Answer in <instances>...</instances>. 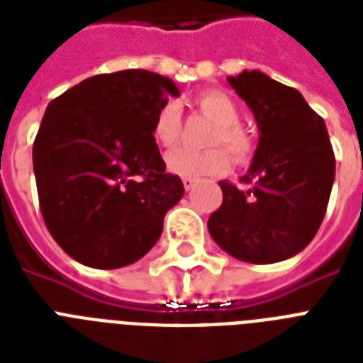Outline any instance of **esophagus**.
<instances>
[{
	"mask_svg": "<svg viewBox=\"0 0 363 363\" xmlns=\"http://www.w3.org/2000/svg\"><path fill=\"white\" fill-rule=\"evenodd\" d=\"M182 184H184L186 191H190L194 190V186H196V181H194V179H182Z\"/></svg>",
	"mask_w": 363,
	"mask_h": 363,
	"instance_id": "34e87169",
	"label": "esophagus"
}]
</instances>
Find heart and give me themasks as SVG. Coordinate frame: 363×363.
Returning <instances> with one entry per match:
<instances>
[{"label":"heart","instance_id":"heart-1","mask_svg":"<svg viewBox=\"0 0 363 363\" xmlns=\"http://www.w3.org/2000/svg\"><path fill=\"white\" fill-rule=\"evenodd\" d=\"M197 108L214 123L208 138V145H223L231 158L238 164L250 160L253 152V140L248 132L238 126V108L222 91H205L196 99ZM182 128L181 106L175 100H166L156 110L152 119V135L156 143L164 149H173L179 143ZM167 169L184 179H203V177L222 175L228 172V153L214 147L207 151L177 149L166 156Z\"/></svg>","mask_w":363,"mask_h":363}]
</instances>
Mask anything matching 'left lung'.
<instances>
[{
    "label": "left lung",
    "mask_w": 363,
    "mask_h": 363,
    "mask_svg": "<svg viewBox=\"0 0 363 363\" xmlns=\"http://www.w3.org/2000/svg\"><path fill=\"white\" fill-rule=\"evenodd\" d=\"M259 128L248 190L220 181L222 207L208 218L214 242L238 261L279 263L319 231L335 177V158L323 117L298 91L261 70L229 76Z\"/></svg>",
    "instance_id": "1"
}]
</instances>
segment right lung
<instances>
[{
  "label": "right lung",
  "mask_w": 363,
  "mask_h": 363,
  "mask_svg": "<svg viewBox=\"0 0 363 363\" xmlns=\"http://www.w3.org/2000/svg\"><path fill=\"white\" fill-rule=\"evenodd\" d=\"M169 95L179 87L166 76L119 70L79 82L44 111L33 143L38 203L50 235L78 263H135L184 196L152 135Z\"/></svg>",
  "instance_id": "add662e5"
}]
</instances>
